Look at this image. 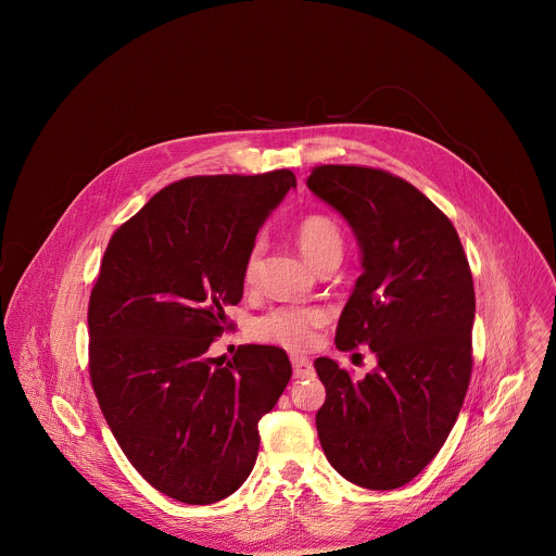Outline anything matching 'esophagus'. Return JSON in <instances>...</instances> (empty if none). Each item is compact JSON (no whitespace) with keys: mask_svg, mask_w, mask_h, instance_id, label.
<instances>
[{"mask_svg":"<svg viewBox=\"0 0 556 556\" xmlns=\"http://www.w3.org/2000/svg\"><path fill=\"white\" fill-rule=\"evenodd\" d=\"M292 371H294V378H309V376H314L312 361L305 358V356H292Z\"/></svg>","mask_w":556,"mask_h":556,"instance_id":"obj_1","label":"esophagus"}]
</instances>
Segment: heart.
<instances>
[{
    "instance_id": "obj_1",
    "label": "heart",
    "mask_w": 556,
    "mask_h": 556,
    "mask_svg": "<svg viewBox=\"0 0 556 556\" xmlns=\"http://www.w3.org/2000/svg\"><path fill=\"white\" fill-rule=\"evenodd\" d=\"M296 244L303 257L316 268L328 260H341L343 255V230L341 226L321 213L305 215L296 228ZM262 264V244H253L247 255L244 277L253 281ZM326 312L321 307H303V305H283L264 314L255 326V332L262 341L277 343L288 350H303L314 341V330L326 324Z\"/></svg>"
}]
</instances>
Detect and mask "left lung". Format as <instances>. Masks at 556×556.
<instances>
[{
    "label": "left lung",
    "mask_w": 556,
    "mask_h": 556,
    "mask_svg": "<svg viewBox=\"0 0 556 556\" xmlns=\"http://www.w3.org/2000/svg\"><path fill=\"white\" fill-rule=\"evenodd\" d=\"M307 189L350 224L361 277L341 312L337 350L367 345L376 367L354 380L321 356L316 431L356 486H405L446 442L470 380L475 290L451 219L414 185L380 169L324 165Z\"/></svg>",
    "instance_id": "1"
}]
</instances>
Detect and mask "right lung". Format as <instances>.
<instances>
[{
	"label": "right lung",
	"instance_id": "1",
	"mask_svg": "<svg viewBox=\"0 0 556 556\" xmlns=\"http://www.w3.org/2000/svg\"><path fill=\"white\" fill-rule=\"evenodd\" d=\"M296 178L198 176L155 193L108 244L90 296V376L127 459L155 489L204 506L240 489L260 420L292 367L275 345L208 348L244 294L257 230Z\"/></svg>",
	"mask_w": 556,
	"mask_h": 556
}]
</instances>
